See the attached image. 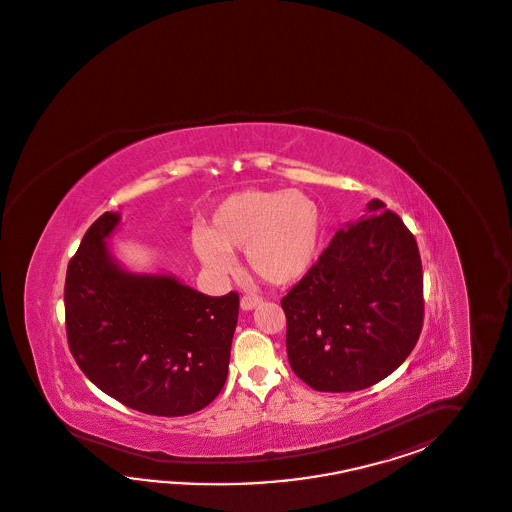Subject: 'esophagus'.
Returning a JSON list of instances; mask_svg holds the SVG:
<instances>
[{"instance_id":"1","label":"esophagus","mask_w":512,"mask_h":512,"mask_svg":"<svg viewBox=\"0 0 512 512\" xmlns=\"http://www.w3.org/2000/svg\"><path fill=\"white\" fill-rule=\"evenodd\" d=\"M262 300L259 296H242V300H240V309L242 311H253V309H257L259 305H261Z\"/></svg>"}]
</instances>
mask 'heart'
Returning <instances> with one entry per match:
<instances>
[{"mask_svg": "<svg viewBox=\"0 0 512 512\" xmlns=\"http://www.w3.org/2000/svg\"><path fill=\"white\" fill-rule=\"evenodd\" d=\"M322 233V209L309 194L292 188H246L212 209L207 229L192 233V250L216 275L231 274L233 251L244 250L253 274L275 287H287L311 272Z\"/></svg>", "mask_w": 512, "mask_h": 512, "instance_id": "1", "label": "heart"}]
</instances>
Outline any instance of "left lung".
<instances>
[{"instance_id": "1", "label": "left lung", "mask_w": 512, "mask_h": 512, "mask_svg": "<svg viewBox=\"0 0 512 512\" xmlns=\"http://www.w3.org/2000/svg\"><path fill=\"white\" fill-rule=\"evenodd\" d=\"M337 231L281 301L288 362L320 392H355L409 357L424 322L418 244L398 214L372 200Z\"/></svg>"}]
</instances>
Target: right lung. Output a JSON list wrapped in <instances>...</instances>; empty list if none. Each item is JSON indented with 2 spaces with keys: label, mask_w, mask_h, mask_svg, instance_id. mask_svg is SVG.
Instances as JSON below:
<instances>
[{
  "label": "right lung",
  "mask_w": 512,
  "mask_h": 512,
  "mask_svg": "<svg viewBox=\"0 0 512 512\" xmlns=\"http://www.w3.org/2000/svg\"><path fill=\"white\" fill-rule=\"evenodd\" d=\"M120 222V212L101 214L68 264L70 351L96 387L135 411H201L227 379L238 294L212 298L175 275L125 268L109 246Z\"/></svg>",
  "instance_id": "1"
}]
</instances>
